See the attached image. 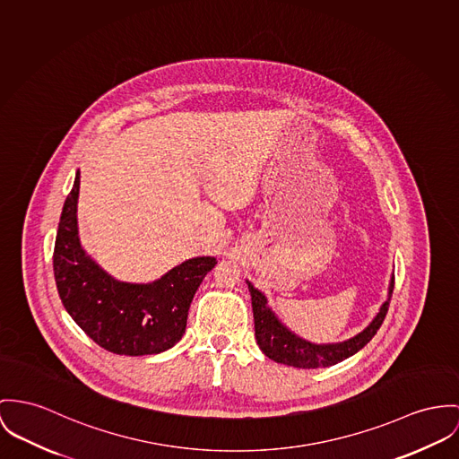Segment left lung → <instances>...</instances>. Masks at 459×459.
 I'll return each instance as SVG.
<instances>
[{
  "label": "left lung",
  "mask_w": 459,
  "mask_h": 459,
  "mask_svg": "<svg viewBox=\"0 0 459 459\" xmlns=\"http://www.w3.org/2000/svg\"><path fill=\"white\" fill-rule=\"evenodd\" d=\"M394 286V276L389 282L388 300L381 306L377 316L372 323L344 342L335 344H313L306 339H300L291 330H288L273 309L267 306L265 295L256 290L251 282L247 281V290L251 293V306H253V317H255V337L256 344L262 353L267 358L284 363L297 368H317V367H330L335 365L354 353H358L370 339L377 333L379 326L383 325L386 313H388L389 300Z\"/></svg>",
  "instance_id": "obj_1"
}]
</instances>
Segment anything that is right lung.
<instances>
[{
	"mask_svg": "<svg viewBox=\"0 0 459 459\" xmlns=\"http://www.w3.org/2000/svg\"><path fill=\"white\" fill-rule=\"evenodd\" d=\"M78 192L76 171L54 247V276L68 315L109 353L143 356L173 348L185 333L192 299L216 258H190L146 284L117 281L80 245Z\"/></svg>",
	"mask_w": 459,
	"mask_h": 459,
	"instance_id": "right-lung-1",
	"label": "right lung"
}]
</instances>
